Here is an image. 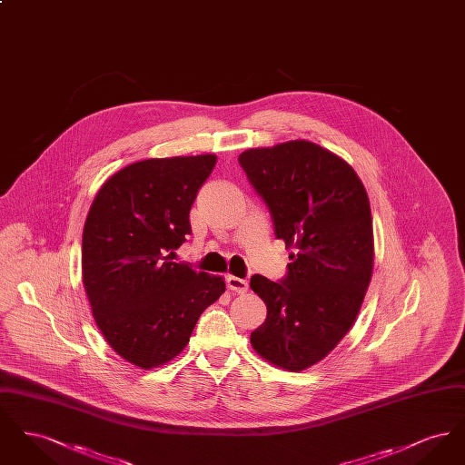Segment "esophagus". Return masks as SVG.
I'll return each instance as SVG.
<instances>
[{
	"mask_svg": "<svg viewBox=\"0 0 465 465\" xmlns=\"http://www.w3.org/2000/svg\"><path fill=\"white\" fill-rule=\"evenodd\" d=\"M226 286L232 289L233 292L243 294V292H247V289H249V282H247L245 279H241V277L228 275V277H226Z\"/></svg>",
	"mask_w": 465,
	"mask_h": 465,
	"instance_id": "1",
	"label": "esophagus"
}]
</instances>
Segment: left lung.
Here are the masks:
<instances>
[{
  "label": "left lung",
  "mask_w": 465,
  "mask_h": 465,
  "mask_svg": "<svg viewBox=\"0 0 465 465\" xmlns=\"http://www.w3.org/2000/svg\"><path fill=\"white\" fill-rule=\"evenodd\" d=\"M239 162L272 213L277 239L294 249L282 282L251 279L266 305L251 345L266 362L303 371L354 326L370 286L375 243L368 193L349 162L305 139L249 148Z\"/></svg>",
  "instance_id": "8db88e82"
}]
</instances>
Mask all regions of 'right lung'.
Returning a JSON list of instances; mask_svg holds the SVG:
<instances>
[{
	"mask_svg": "<svg viewBox=\"0 0 465 465\" xmlns=\"http://www.w3.org/2000/svg\"><path fill=\"white\" fill-rule=\"evenodd\" d=\"M216 155L134 162L101 186L82 241L84 288L111 349L141 370L188 345L200 313L224 292L222 275L173 262L192 232L190 209Z\"/></svg>",
	"mask_w": 465,
	"mask_h": 465,
	"instance_id": "1",
	"label": "right lung"
}]
</instances>
